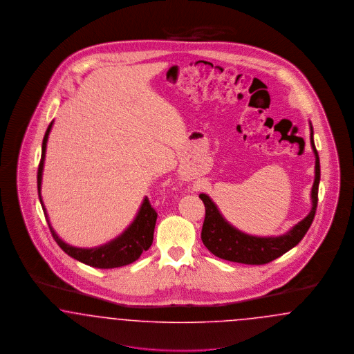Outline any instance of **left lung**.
Segmentation results:
<instances>
[{
    "label": "left lung",
    "instance_id": "8db88e82",
    "mask_svg": "<svg viewBox=\"0 0 354 354\" xmlns=\"http://www.w3.org/2000/svg\"><path fill=\"white\" fill-rule=\"evenodd\" d=\"M310 127V146L316 158L315 163V182L310 191L312 208L309 214L295 224L286 234L279 236H254L245 234L234 227L221 215L218 205L207 195L201 194L205 207V218L203 223V244L208 251L223 260L261 266L280 257L293 247H296L305 234L308 232L312 221L315 219L317 201H319V185H320V158L313 140V127Z\"/></svg>",
    "mask_w": 354,
    "mask_h": 354
}]
</instances>
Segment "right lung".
<instances>
[{
	"label": "right lung",
	"mask_w": 354,
	"mask_h": 354,
	"mask_svg": "<svg viewBox=\"0 0 354 354\" xmlns=\"http://www.w3.org/2000/svg\"><path fill=\"white\" fill-rule=\"evenodd\" d=\"M53 122L54 120H51V123L45 133V136H44V140H42V152H41V162L38 166V174H37V185H38V198H39V202L42 205L45 218H46L54 240L61 247V250L64 252L68 253L70 257L84 263L86 266L94 267V268L111 270V268H118V267H123V266L134 263L135 260H138L140 257L142 253L147 251L151 247L155 223L158 218V214L155 212V209L152 208L151 204L149 203V199L146 196L140 204L131 224L120 235L102 244L100 247L81 248V247L70 245L68 243H65L51 227L48 211L45 208V204L42 202L41 185H42L45 156H46V145H48V139H49L51 127H53Z\"/></svg>",
	"instance_id": "add662e5"
}]
</instances>
